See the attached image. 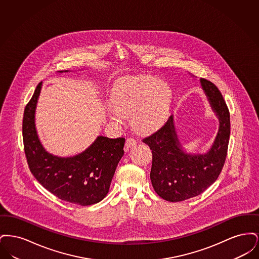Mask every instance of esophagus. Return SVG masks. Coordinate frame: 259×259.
<instances>
[{
  "label": "esophagus",
  "instance_id": "obj_1",
  "mask_svg": "<svg viewBox=\"0 0 259 259\" xmlns=\"http://www.w3.org/2000/svg\"><path fill=\"white\" fill-rule=\"evenodd\" d=\"M137 145V141H136L134 138H128L127 140H126V143H125V151H128L129 150V148H132V147H134Z\"/></svg>",
  "mask_w": 259,
  "mask_h": 259
}]
</instances>
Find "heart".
<instances>
[{"instance_id": "b5f03b06", "label": "heart", "mask_w": 259, "mask_h": 259, "mask_svg": "<svg viewBox=\"0 0 259 259\" xmlns=\"http://www.w3.org/2000/svg\"><path fill=\"white\" fill-rule=\"evenodd\" d=\"M169 85L152 76H141L124 81L112 93L110 116L120 122L122 115L131 114L136 130L147 132L164 120L171 103Z\"/></svg>"}]
</instances>
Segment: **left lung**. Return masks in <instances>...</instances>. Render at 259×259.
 I'll return each mask as SVG.
<instances>
[{
	"label": "left lung",
	"instance_id": "left-lung-1",
	"mask_svg": "<svg viewBox=\"0 0 259 259\" xmlns=\"http://www.w3.org/2000/svg\"><path fill=\"white\" fill-rule=\"evenodd\" d=\"M200 82L220 120L218 135L209 151L204 154H189L183 150L172 115L159 130L143 140L152 152V186L161 198L169 202L185 201L204 192L218 180L227 155L229 110L218 87L205 78H200Z\"/></svg>",
	"mask_w": 259,
	"mask_h": 259
}]
</instances>
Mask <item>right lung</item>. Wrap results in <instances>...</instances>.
<instances>
[{
    "mask_svg": "<svg viewBox=\"0 0 259 259\" xmlns=\"http://www.w3.org/2000/svg\"><path fill=\"white\" fill-rule=\"evenodd\" d=\"M40 88L41 82L25 107L23 116V144L29 169L40 185L63 201L80 206L96 204L109 192L116 166L123 156L125 139L99 136L89 148L75 156L50 154L40 144L35 125Z\"/></svg>",
    "mask_w": 259,
    "mask_h": 259,
    "instance_id": "obj_1",
    "label": "right lung"
}]
</instances>
